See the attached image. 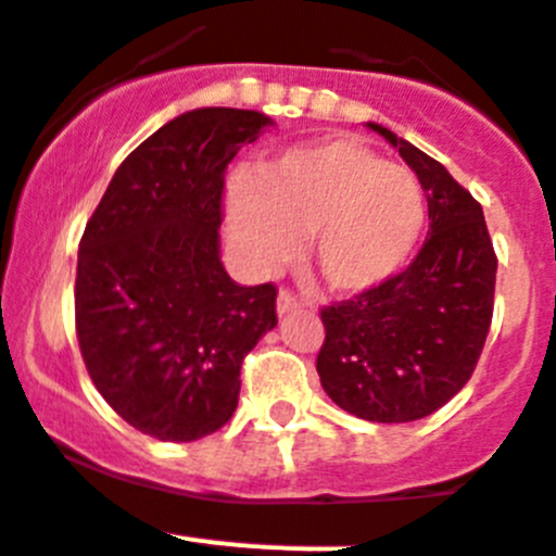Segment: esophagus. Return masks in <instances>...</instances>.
Returning a JSON list of instances; mask_svg holds the SVG:
<instances>
[{
    "instance_id": "1",
    "label": "esophagus",
    "mask_w": 556,
    "mask_h": 556,
    "mask_svg": "<svg viewBox=\"0 0 556 556\" xmlns=\"http://www.w3.org/2000/svg\"><path fill=\"white\" fill-rule=\"evenodd\" d=\"M302 305H305V302H302V299H299L293 291H288V288H282V291H279V296H277V313H279V316L299 311Z\"/></svg>"
}]
</instances>
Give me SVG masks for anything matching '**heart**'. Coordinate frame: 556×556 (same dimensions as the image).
Returning a JSON list of instances; mask_svg holds the SVG:
<instances>
[{"label":"heart","instance_id":"heart-1","mask_svg":"<svg viewBox=\"0 0 556 556\" xmlns=\"http://www.w3.org/2000/svg\"><path fill=\"white\" fill-rule=\"evenodd\" d=\"M226 224L254 268H277L307 235L321 282L361 293L386 282L412 257L425 226L417 176L344 137L296 144L265 164L260 178L229 187Z\"/></svg>","mask_w":556,"mask_h":556}]
</instances>
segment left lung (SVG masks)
Segmentation results:
<instances>
[{
    "label": "left lung",
    "instance_id": "left-lung-1",
    "mask_svg": "<svg viewBox=\"0 0 556 556\" xmlns=\"http://www.w3.org/2000/svg\"><path fill=\"white\" fill-rule=\"evenodd\" d=\"M369 128L417 173L431 229L408 268L321 307L316 369L344 412L369 422H414L462 392L479 364L498 257L479 201L437 159L383 125Z\"/></svg>",
    "mask_w": 556,
    "mask_h": 556
}]
</instances>
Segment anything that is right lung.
Segmentation results:
<instances>
[{"mask_svg": "<svg viewBox=\"0 0 556 556\" xmlns=\"http://www.w3.org/2000/svg\"><path fill=\"white\" fill-rule=\"evenodd\" d=\"M271 119L195 109L128 153L77 249L75 330L105 403L162 442H195L238 408L240 366L277 325V288L220 263L226 164Z\"/></svg>", "mask_w": 556, "mask_h": 556, "instance_id": "right-lung-1", "label": "right lung"}]
</instances>
